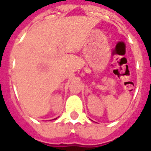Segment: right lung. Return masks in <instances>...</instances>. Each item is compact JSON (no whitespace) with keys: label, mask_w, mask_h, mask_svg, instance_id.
I'll return each mask as SVG.
<instances>
[{"label":"right lung","mask_w":151,"mask_h":151,"mask_svg":"<svg viewBox=\"0 0 151 151\" xmlns=\"http://www.w3.org/2000/svg\"><path fill=\"white\" fill-rule=\"evenodd\" d=\"M56 119H57V118H56Z\"/></svg>","instance_id":"1"}]
</instances>
